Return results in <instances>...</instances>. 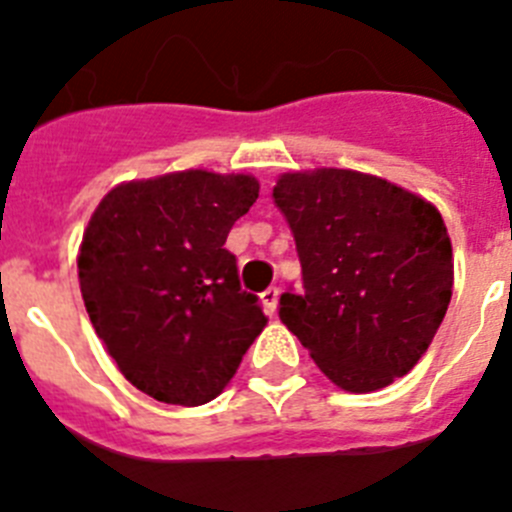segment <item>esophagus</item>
<instances>
[{
    "label": "esophagus",
    "instance_id": "1",
    "mask_svg": "<svg viewBox=\"0 0 512 512\" xmlns=\"http://www.w3.org/2000/svg\"><path fill=\"white\" fill-rule=\"evenodd\" d=\"M278 296H280V290L275 288H267L265 293H260L262 298V306H265V313L267 316H275V311H278Z\"/></svg>",
    "mask_w": 512,
    "mask_h": 512
}]
</instances>
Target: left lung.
<instances>
[{"mask_svg": "<svg viewBox=\"0 0 512 512\" xmlns=\"http://www.w3.org/2000/svg\"><path fill=\"white\" fill-rule=\"evenodd\" d=\"M303 273L280 321L347 393L380 390L423 357L454 285L439 209L357 170L283 173L273 188Z\"/></svg>", "mask_w": 512, "mask_h": 512, "instance_id": "obj_1", "label": "left lung"}]
</instances>
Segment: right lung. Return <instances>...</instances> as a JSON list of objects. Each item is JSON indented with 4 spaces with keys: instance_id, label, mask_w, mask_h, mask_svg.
<instances>
[{
    "instance_id": "obj_1",
    "label": "right lung",
    "mask_w": 512,
    "mask_h": 512,
    "mask_svg": "<svg viewBox=\"0 0 512 512\" xmlns=\"http://www.w3.org/2000/svg\"><path fill=\"white\" fill-rule=\"evenodd\" d=\"M257 193L252 176L181 170L122 183L91 214L78 252L86 311L119 372L160 403L214 400L265 329L224 247Z\"/></svg>"
}]
</instances>
